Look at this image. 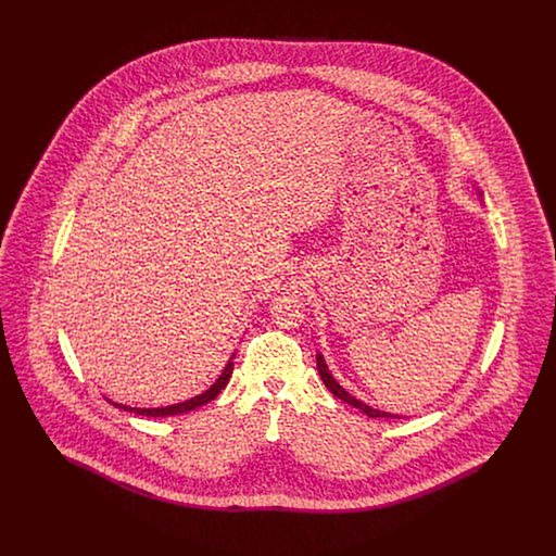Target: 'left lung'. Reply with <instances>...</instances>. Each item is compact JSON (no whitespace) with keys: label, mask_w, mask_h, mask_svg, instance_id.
Listing matches in <instances>:
<instances>
[{"label":"left lung","mask_w":556,"mask_h":556,"mask_svg":"<svg viewBox=\"0 0 556 556\" xmlns=\"http://www.w3.org/2000/svg\"><path fill=\"white\" fill-rule=\"evenodd\" d=\"M317 369L318 375H320V379H323V383H325V388L333 394L336 397H340V400H344L348 404H352L354 408H358V410H363L367 417L370 419H400L397 415H392V413H386V410H379V408H372L369 404H365V402H361V400H356V397L352 396V394H348L344 388L336 381V377L331 375V370L327 369V363H325V358H323V354L318 352L317 354Z\"/></svg>","instance_id":"left-lung-1"}]
</instances>
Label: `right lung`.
Wrapping results in <instances>:
<instances>
[{"label": "right lung", "instance_id": "1", "mask_svg": "<svg viewBox=\"0 0 556 556\" xmlns=\"http://www.w3.org/2000/svg\"><path fill=\"white\" fill-rule=\"evenodd\" d=\"M233 358H236V354H231V358L227 361L225 369H223V372L218 375V379L212 383L211 388H208L206 392H202L200 396H193L191 400H186V402L170 404V406H160V408H132V406L118 404V402H112V400H108V402H110L112 406H116V408L129 410V413L141 415V417H175V415H184V413H189V410H193V408H198V406L208 404L211 400H214V397L220 394V390H223V388L227 386V381L231 379V372H233Z\"/></svg>", "mask_w": 556, "mask_h": 556}]
</instances>
